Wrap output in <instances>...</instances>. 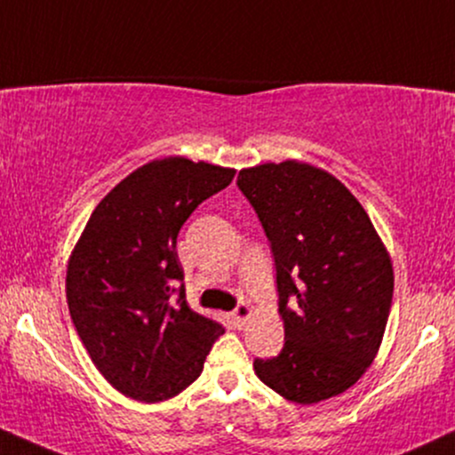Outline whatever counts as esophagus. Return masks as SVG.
Masks as SVG:
<instances>
[{
  "label": "esophagus",
  "instance_id": "34e87169",
  "mask_svg": "<svg viewBox=\"0 0 455 455\" xmlns=\"http://www.w3.org/2000/svg\"><path fill=\"white\" fill-rule=\"evenodd\" d=\"M233 322L235 324H237L239 328H242L243 324H245V320H248V317L251 315V309H250V305H245V303H239L237 307L233 309Z\"/></svg>",
  "mask_w": 455,
  "mask_h": 455
}]
</instances>
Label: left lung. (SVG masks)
Here are the masks:
<instances>
[{"label":"left lung","instance_id":"8db88e82","mask_svg":"<svg viewBox=\"0 0 455 455\" xmlns=\"http://www.w3.org/2000/svg\"><path fill=\"white\" fill-rule=\"evenodd\" d=\"M269 239L283 347L256 358L262 384L311 404L346 392L373 363L392 307L390 256L364 207L331 173L283 161L242 169Z\"/></svg>","mask_w":455,"mask_h":455}]
</instances>
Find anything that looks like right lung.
<instances>
[{
    "instance_id": "right-lung-1",
    "label": "right lung",
    "mask_w": 455,
    "mask_h": 455,
    "mask_svg": "<svg viewBox=\"0 0 455 455\" xmlns=\"http://www.w3.org/2000/svg\"><path fill=\"white\" fill-rule=\"evenodd\" d=\"M235 169L169 156L140 167L91 213L68 267L71 320L124 396L167 401L204 371L224 328L186 303L178 233Z\"/></svg>"
}]
</instances>
